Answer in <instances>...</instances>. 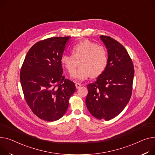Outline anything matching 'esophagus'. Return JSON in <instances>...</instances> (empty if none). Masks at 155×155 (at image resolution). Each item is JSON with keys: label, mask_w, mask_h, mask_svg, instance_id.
Masks as SVG:
<instances>
[{"label": "esophagus", "mask_w": 155, "mask_h": 155, "mask_svg": "<svg viewBox=\"0 0 155 155\" xmlns=\"http://www.w3.org/2000/svg\"><path fill=\"white\" fill-rule=\"evenodd\" d=\"M81 86V85L80 84H79V83H76V84H75V87H76V88H77V89H78Z\"/></svg>", "instance_id": "1"}]
</instances>
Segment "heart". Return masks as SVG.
<instances>
[{"label": "heart", "instance_id": "b5f03b06", "mask_svg": "<svg viewBox=\"0 0 155 155\" xmlns=\"http://www.w3.org/2000/svg\"><path fill=\"white\" fill-rule=\"evenodd\" d=\"M72 54H63L60 62L73 75L80 61L81 67L74 75L76 80L84 81L91 75L97 77L101 75L108 64V52L106 48L97 45L90 40H81L72 47Z\"/></svg>", "mask_w": 155, "mask_h": 155}]
</instances>
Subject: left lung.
I'll use <instances>...</instances> for the list:
<instances>
[{
	"instance_id": "obj_1",
	"label": "left lung",
	"mask_w": 155,
	"mask_h": 155,
	"mask_svg": "<svg viewBox=\"0 0 155 155\" xmlns=\"http://www.w3.org/2000/svg\"><path fill=\"white\" fill-rule=\"evenodd\" d=\"M108 51V64L95 83L87 85L85 103L89 112L108 121L118 115L129 102L133 88L134 66L128 51L113 38L100 35Z\"/></svg>"
}]
</instances>
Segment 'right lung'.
<instances>
[{
    "instance_id": "add662e5",
    "label": "right lung",
    "mask_w": 155,
    "mask_h": 155,
    "mask_svg": "<svg viewBox=\"0 0 155 155\" xmlns=\"http://www.w3.org/2000/svg\"><path fill=\"white\" fill-rule=\"evenodd\" d=\"M70 37H50L35 44L27 52L20 79L28 106L39 118L54 121L63 117L74 82L63 75L60 57Z\"/></svg>"
}]
</instances>
